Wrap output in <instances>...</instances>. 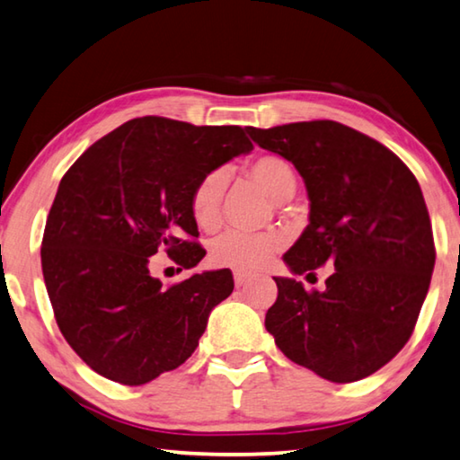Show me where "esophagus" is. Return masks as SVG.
<instances>
[{
  "label": "esophagus",
  "mask_w": 460,
  "mask_h": 460,
  "mask_svg": "<svg viewBox=\"0 0 460 460\" xmlns=\"http://www.w3.org/2000/svg\"><path fill=\"white\" fill-rule=\"evenodd\" d=\"M248 279H251V277H248V275H244V272H234V283H236V287H243V285H246L248 283Z\"/></svg>",
  "instance_id": "obj_1"
}]
</instances>
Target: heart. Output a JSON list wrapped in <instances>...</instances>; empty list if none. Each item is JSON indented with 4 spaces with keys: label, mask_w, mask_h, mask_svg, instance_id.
Listing matches in <instances>:
<instances>
[{
    "label": "heart",
    "mask_w": 460,
    "mask_h": 460,
    "mask_svg": "<svg viewBox=\"0 0 460 460\" xmlns=\"http://www.w3.org/2000/svg\"><path fill=\"white\" fill-rule=\"evenodd\" d=\"M248 175L254 183L269 193L275 201H287L295 193L296 173L287 159L279 155H262L248 165ZM228 185V173L224 169H212L193 185L190 208L191 216L201 230H216L220 224V206ZM285 246L279 232H248L230 230L216 238L209 248V259L216 267L238 272H256Z\"/></svg>",
    "instance_id": "b5f03b06"
}]
</instances>
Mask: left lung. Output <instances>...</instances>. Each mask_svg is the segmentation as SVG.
<instances>
[{"label": "left lung", "mask_w": 460, "mask_h": 460, "mask_svg": "<svg viewBox=\"0 0 460 460\" xmlns=\"http://www.w3.org/2000/svg\"><path fill=\"white\" fill-rule=\"evenodd\" d=\"M246 131L307 185L309 226L283 256L288 269L335 267L321 293L275 277L264 327L329 382L372 376L408 343L430 287L437 251L420 185L396 153L335 120Z\"/></svg>", "instance_id": "left-lung-1"}]
</instances>
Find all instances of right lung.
I'll return each mask as SVG.
<instances>
[{"mask_svg":"<svg viewBox=\"0 0 460 460\" xmlns=\"http://www.w3.org/2000/svg\"><path fill=\"white\" fill-rule=\"evenodd\" d=\"M251 149L243 127L139 117L64 173L44 228L42 272L64 340L96 374L141 385L196 351L209 311L234 288L232 272L164 287L149 256L165 251L181 269L204 259L193 185Z\"/></svg>","mask_w":460,"mask_h":460,"instance_id":"right-lung-1","label":"right lung"}]
</instances>
